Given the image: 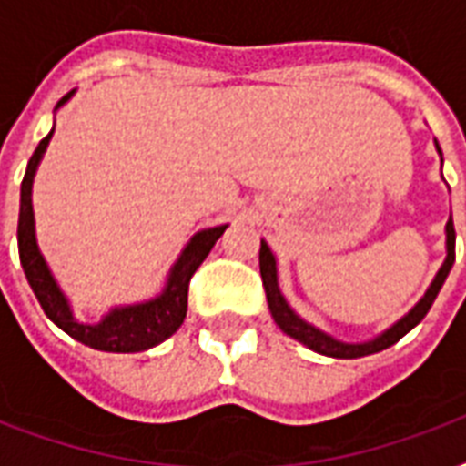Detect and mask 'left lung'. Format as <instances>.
I'll return each mask as SVG.
<instances>
[{"mask_svg":"<svg viewBox=\"0 0 466 466\" xmlns=\"http://www.w3.org/2000/svg\"><path fill=\"white\" fill-rule=\"evenodd\" d=\"M435 147H438V142H435ZM438 155H441L442 161V152L438 147ZM452 263H455V225H452V218L448 219V225H445V261L435 273L433 283L428 285V290L423 292V298L411 307V309L406 311L404 317L394 321L390 329H384L382 333H377L375 339L360 340V343H348V340H340L331 333L321 331L319 326L309 324L305 319L299 317L298 311L292 309L288 305V299L280 292V285H278V261L270 247L266 241L261 239V251H258V266H261V278H263V288H266V299H268V309L270 317L280 326V331L288 333L290 339L299 340L302 346H307L309 350L319 355H326V358H362V355H372L380 353L384 348L394 346L401 336L411 331L413 326L420 324V319L426 317L428 309L433 307L435 298H438V292H441L442 283H445V278L450 276V270H452Z\"/></svg>","mask_w":466,"mask_h":466,"instance_id":"left-lung-1","label":"left lung"}]
</instances>
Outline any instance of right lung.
I'll list each match as a JSON object with an SVG mask.
<instances>
[{
    "label": "right lung",
    "instance_id": "1",
    "mask_svg": "<svg viewBox=\"0 0 466 466\" xmlns=\"http://www.w3.org/2000/svg\"><path fill=\"white\" fill-rule=\"evenodd\" d=\"M75 91H69L67 96L60 98V104L55 106V111L62 108L72 98ZM55 127L40 140V145L33 152L25 176L21 181V210H18V258L24 266L25 280L35 292L40 307L46 311V317L55 326H60L62 331L72 336L84 346L94 350H106V353H140L149 348L159 346L161 340L174 336L178 326L186 319L188 311V285L198 266L208 258L215 241L225 234L227 225L205 227L200 232L190 237V241L183 247L174 266L168 268L167 283L161 288L157 298L135 302V305H118L111 307L96 324L82 321L75 317V309L69 305L67 295L62 292L60 283L55 280L53 270L47 266L46 256L38 248L35 239V218H33V178L40 167V159L46 155L50 137Z\"/></svg>",
    "mask_w": 466,
    "mask_h": 466
}]
</instances>
